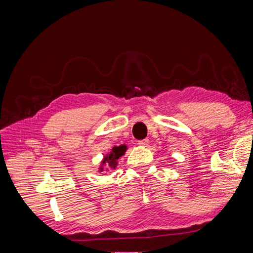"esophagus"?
I'll list each match as a JSON object with an SVG mask.
<instances>
[{
  "label": "esophagus",
  "instance_id": "1",
  "mask_svg": "<svg viewBox=\"0 0 253 253\" xmlns=\"http://www.w3.org/2000/svg\"><path fill=\"white\" fill-rule=\"evenodd\" d=\"M138 144L141 145V147H147V145L149 144V139H142V140H139L138 141Z\"/></svg>",
  "mask_w": 253,
  "mask_h": 253
}]
</instances>
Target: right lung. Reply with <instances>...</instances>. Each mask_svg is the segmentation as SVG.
<instances>
[{
    "label": "right lung",
    "mask_w": 253,
    "mask_h": 253,
    "mask_svg": "<svg viewBox=\"0 0 253 253\" xmlns=\"http://www.w3.org/2000/svg\"><path fill=\"white\" fill-rule=\"evenodd\" d=\"M126 150V145H119V147H114L112 149V152L110 153V154H108L103 158V162L101 164L102 165H108V166L112 167L113 169H115V168H116V165H117V160L119 159L120 156H122V155L125 154ZM101 171H102V168H101Z\"/></svg>",
    "instance_id": "obj_1"
}]
</instances>
